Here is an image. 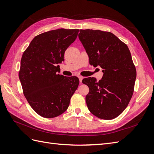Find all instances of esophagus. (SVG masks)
<instances>
[{
    "label": "esophagus",
    "mask_w": 154,
    "mask_h": 154,
    "mask_svg": "<svg viewBox=\"0 0 154 154\" xmlns=\"http://www.w3.org/2000/svg\"><path fill=\"white\" fill-rule=\"evenodd\" d=\"M78 77H79V81H80V82L81 83V82H82V81L83 77H82V76H79Z\"/></svg>",
    "instance_id": "obj_1"
}]
</instances>
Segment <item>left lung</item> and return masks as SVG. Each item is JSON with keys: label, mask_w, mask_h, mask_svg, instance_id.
<instances>
[{"label": "left lung", "mask_w": 154, "mask_h": 154, "mask_svg": "<svg viewBox=\"0 0 154 154\" xmlns=\"http://www.w3.org/2000/svg\"><path fill=\"white\" fill-rule=\"evenodd\" d=\"M79 38L90 64L100 66L103 77L98 82L85 78L89 87L86 102L89 111L103 120H112L125 109L133 95L136 70L125 43L110 32L81 29Z\"/></svg>", "instance_id": "8db88e82"}]
</instances>
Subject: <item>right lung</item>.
Wrapping results in <instances>:
<instances>
[{"instance_id":"right-lung-1","label":"right lung","mask_w":154,"mask_h":154,"mask_svg":"<svg viewBox=\"0 0 154 154\" xmlns=\"http://www.w3.org/2000/svg\"><path fill=\"white\" fill-rule=\"evenodd\" d=\"M79 29H59L34 37L24 51L19 71L23 95L39 116L55 118L66 111L79 84L78 77L57 74L65 51Z\"/></svg>"}]
</instances>
